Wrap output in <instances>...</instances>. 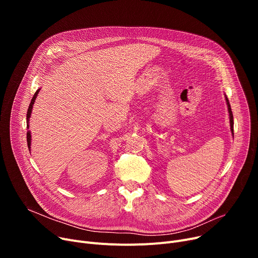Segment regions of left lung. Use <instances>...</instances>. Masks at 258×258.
<instances>
[{
    "mask_svg": "<svg viewBox=\"0 0 258 258\" xmlns=\"http://www.w3.org/2000/svg\"><path fill=\"white\" fill-rule=\"evenodd\" d=\"M225 99H226V103H227V106H228V113H229V119H230V130H231L232 135H234V134H233V114H232L231 106H230L229 100H228L226 95H225Z\"/></svg>",
    "mask_w": 258,
    "mask_h": 258,
    "instance_id": "8db88e82",
    "label": "left lung"
}]
</instances>
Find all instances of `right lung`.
Here are the masks:
<instances>
[{"mask_svg": "<svg viewBox=\"0 0 258 258\" xmlns=\"http://www.w3.org/2000/svg\"><path fill=\"white\" fill-rule=\"evenodd\" d=\"M40 89H37L35 94L33 95L32 97V100L29 104V107H28V112H27V128H29V121H30V117H31V113H32V108H33V104L35 102V99L37 97V94L39 92ZM27 144H28V148H29V152L31 151V132L28 131L27 132Z\"/></svg>", "mask_w": 258, "mask_h": 258, "instance_id": "obj_1", "label": "right lung"}]
</instances>
